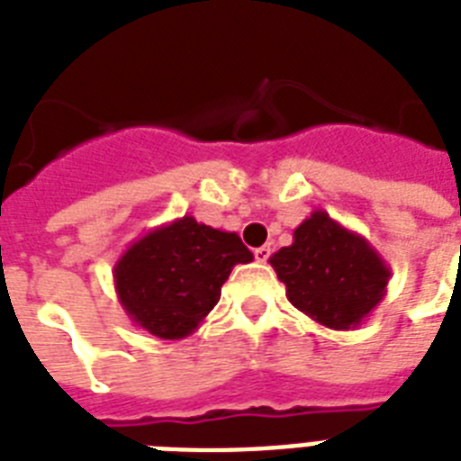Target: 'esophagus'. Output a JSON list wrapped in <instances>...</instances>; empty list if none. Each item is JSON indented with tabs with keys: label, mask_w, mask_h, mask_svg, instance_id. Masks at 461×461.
<instances>
[{
	"label": "esophagus",
	"mask_w": 461,
	"mask_h": 461,
	"mask_svg": "<svg viewBox=\"0 0 461 461\" xmlns=\"http://www.w3.org/2000/svg\"><path fill=\"white\" fill-rule=\"evenodd\" d=\"M253 256H256V260H258V263H266V260L270 258V246H260V249H256V251H253Z\"/></svg>",
	"instance_id": "esophagus-1"
}]
</instances>
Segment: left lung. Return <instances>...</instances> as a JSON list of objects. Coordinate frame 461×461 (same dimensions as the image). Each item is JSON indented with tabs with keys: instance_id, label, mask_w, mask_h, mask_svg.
<instances>
[{
	"instance_id": "obj_1",
	"label": "left lung",
	"mask_w": 461,
	"mask_h": 461,
	"mask_svg": "<svg viewBox=\"0 0 461 461\" xmlns=\"http://www.w3.org/2000/svg\"><path fill=\"white\" fill-rule=\"evenodd\" d=\"M287 299L330 330H354L383 302L390 267L368 239L313 210L294 241L270 256Z\"/></svg>"
}]
</instances>
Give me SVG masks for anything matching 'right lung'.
<instances>
[{"instance_id":"1","label":"right lung","mask_w":461,"mask_h":461,"mask_svg":"<svg viewBox=\"0 0 461 461\" xmlns=\"http://www.w3.org/2000/svg\"><path fill=\"white\" fill-rule=\"evenodd\" d=\"M251 260L239 234L184 215L136 239L112 275L136 328L159 339H184L220 302L231 267Z\"/></svg>"}]
</instances>
